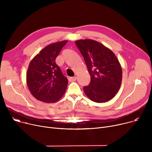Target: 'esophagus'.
Segmentation results:
<instances>
[{"label": "esophagus", "instance_id": "obj_1", "mask_svg": "<svg viewBox=\"0 0 152 152\" xmlns=\"http://www.w3.org/2000/svg\"><path fill=\"white\" fill-rule=\"evenodd\" d=\"M76 79H77V77H76V76L71 77L69 78V81L70 82H73V81H75L76 80Z\"/></svg>", "mask_w": 152, "mask_h": 152}]
</instances>
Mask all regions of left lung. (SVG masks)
Segmentation results:
<instances>
[{"mask_svg":"<svg viewBox=\"0 0 152 152\" xmlns=\"http://www.w3.org/2000/svg\"><path fill=\"white\" fill-rule=\"evenodd\" d=\"M76 45L83 56L91 76L89 85L84 87L87 97L97 103L113 99L122 82V68L115 53L92 39H80Z\"/></svg>","mask_w":152,"mask_h":152,"instance_id":"1","label":"left lung"}]
</instances>
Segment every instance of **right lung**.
<instances>
[{
	"instance_id": "1",
	"label": "right lung",
	"mask_w": 152,
	"mask_h": 152,
	"mask_svg": "<svg viewBox=\"0 0 152 152\" xmlns=\"http://www.w3.org/2000/svg\"><path fill=\"white\" fill-rule=\"evenodd\" d=\"M68 41L45 47L29 63L26 82L31 94L38 100L55 103L65 93L68 79L64 76L55 59Z\"/></svg>"
}]
</instances>
